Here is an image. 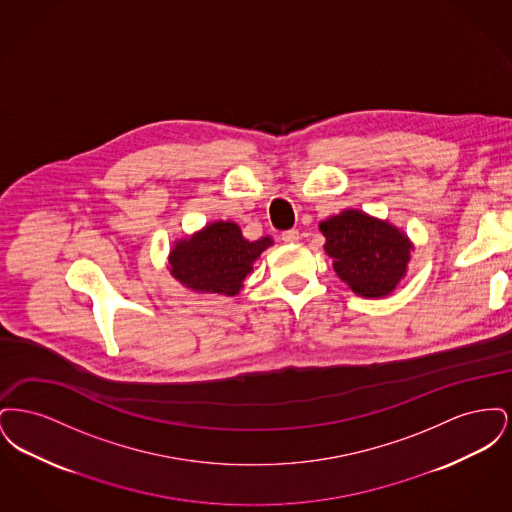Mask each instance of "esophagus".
<instances>
[{"label": "esophagus", "mask_w": 512, "mask_h": 512, "mask_svg": "<svg viewBox=\"0 0 512 512\" xmlns=\"http://www.w3.org/2000/svg\"><path fill=\"white\" fill-rule=\"evenodd\" d=\"M299 238H301V236H299V230H295V228L282 232V242H284V244H297Z\"/></svg>", "instance_id": "34e87169"}]
</instances>
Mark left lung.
Wrapping results in <instances>:
<instances>
[{
	"instance_id": "8db88e82",
	"label": "left lung",
	"mask_w": 512,
	"mask_h": 512,
	"mask_svg": "<svg viewBox=\"0 0 512 512\" xmlns=\"http://www.w3.org/2000/svg\"><path fill=\"white\" fill-rule=\"evenodd\" d=\"M320 232L336 274L357 295L386 297L407 274L413 244L388 220L347 209L322 220Z\"/></svg>"
}]
</instances>
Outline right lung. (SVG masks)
I'll return each instance as SVG.
<instances>
[{
	"mask_svg": "<svg viewBox=\"0 0 512 512\" xmlns=\"http://www.w3.org/2000/svg\"><path fill=\"white\" fill-rule=\"evenodd\" d=\"M272 238L249 242L236 222L207 224L194 236L178 240L171 249V274L186 288L201 293L236 295L259 255Z\"/></svg>",
	"mask_w": 512,
	"mask_h": 512,
	"instance_id": "1",
	"label": "right lung"
}]
</instances>
